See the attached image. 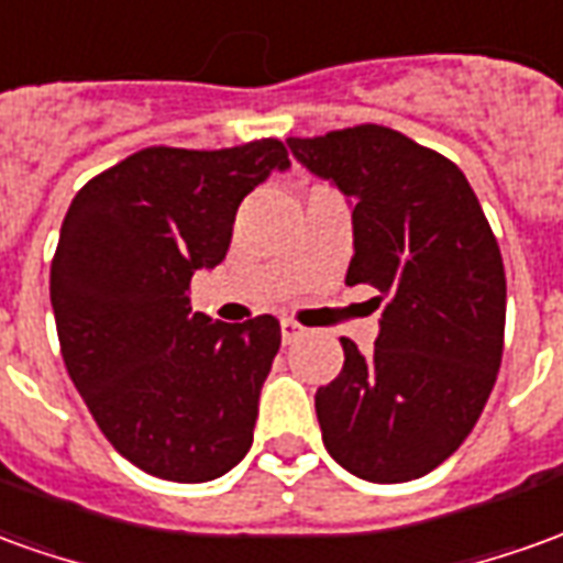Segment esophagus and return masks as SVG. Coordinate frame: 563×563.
<instances>
[{"mask_svg": "<svg viewBox=\"0 0 563 563\" xmlns=\"http://www.w3.org/2000/svg\"><path fill=\"white\" fill-rule=\"evenodd\" d=\"M280 335H283V344H292L298 338L305 335V325H298L295 320H280Z\"/></svg>", "mask_w": 563, "mask_h": 563, "instance_id": "34e87169", "label": "esophagus"}]
</instances>
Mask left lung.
Wrapping results in <instances>:
<instances>
[{
  "label": "left lung",
  "mask_w": 563,
  "mask_h": 563,
  "mask_svg": "<svg viewBox=\"0 0 563 563\" xmlns=\"http://www.w3.org/2000/svg\"><path fill=\"white\" fill-rule=\"evenodd\" d=\"M286 143L353 200L347 283L384 301L375 350L341 338L344 368L317 390L322 445L365 482L420 478L463 445L500 372L497 238L457 164L405 133L360 124Z\"/></svg>",
  "instance_id": "obj_1"
}]
</instances>
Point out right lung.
Returning a JSON list of instances; mask_svg holds the SVG:
<instances>
[{"mask_svg":"<svg viewBox=\"0 0 563 563\" xmlns=\"http://www.w3.org/2000/svg\"><path fill=\"white\" fill-rule=\"evenodd\" d=\"M286 167L280 140L152 145L69 203L51 262L63 363L106 439L143 473L213 482L253 445L280 322H213L191 310L188 286L225 258L241 200Z\"/></svg>","mask_w":563,"mask_h":563,"instance_id":"add662e5","label":"right lung"}]
</instances>
